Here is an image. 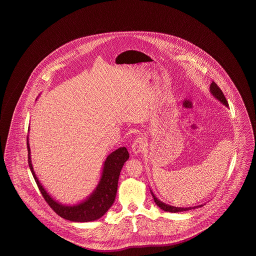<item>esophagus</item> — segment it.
Here are the masks:
<instances>
[{
  "instance_id": "esophagus-1",
  "label": "esophagus",
  "mask_w": 256,
  "mask_h": 256,
  "mask_svg": "<svg viewBox=\"0 0 256 256\" xmlns=\"http://www.w3.org/2000/svg\"><path fill=\"white\" fill-rule=\"evenodd\" d=\"M146 146V139L143 136H140V137H138L137 139L134 140L132 146V150L134 154H138L145 148Z\"/></svg>"
}]
</instances>
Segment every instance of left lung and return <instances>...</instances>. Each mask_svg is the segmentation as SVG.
<instances>
[{"instance_id": "obj_1", "label": "left lung", "mask_w": 256, "mask_h": 256, "mask_svg": "<svg viewBox=\"0 0 256 256\" xmlns=\"http://www.w3.org/2000/svg\"><path fill=\"white\" fill-rule=\"evenodd\" d=\"M210 93H211V95H212L213 97L215 98H217V100H219L220 102H222V104H224L226 108H228V100H226V98L224 97V93H222V90L220 89L219 86H217L214 82H213L211 84V86H210ZM150 193H152V198H154V200L156 204L158 206L160 207L162 210L167 211V212L178 213V212H182V211H187V210H191V209H195V208H198V207L202 206V204L198 206L185 207V208H184V207L172 206L166 204L165 202H163L159 200L158 198L156 196V195L152 193V190H150Z\"/></svg>"}]
</instances>
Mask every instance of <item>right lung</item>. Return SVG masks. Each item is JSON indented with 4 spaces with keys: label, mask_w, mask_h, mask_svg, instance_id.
I'll list each match as a JSON object with an SVG mask.
<instances>
[{
    "label": "right lung",
    "mask_w": 256,
    "mask_h": 256,
    "mask_svg": "<svg viewBox=\"0 0 256 256\" xmlns=\"http://www.w3.org/2000/svg\"><path fill=\"white\" fill-rule=\"evenodd\" d=\"M26 146L28 152V166L37 186L47 204L58 216L71 222H92L102 218L110 207L112 206L116 198L120 172L124 162L130 158L128 152L124 146L117 148L106 158L104 162L100 180L98 183L96 189L92 192L91 195L78 204L65 206L52 198V196L46 191V189L37 178L32 163L28 137L26 138Z\"/></svg>",
    "instance_id": "right-lung-1"
}]
</instances>
